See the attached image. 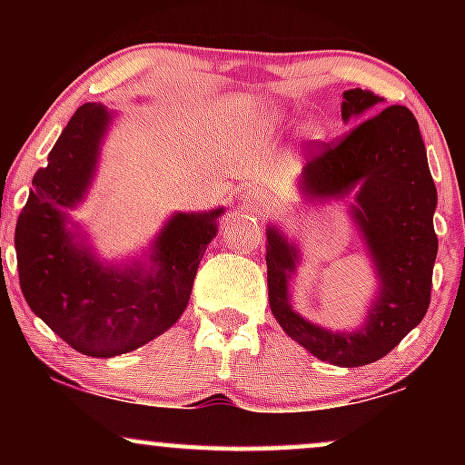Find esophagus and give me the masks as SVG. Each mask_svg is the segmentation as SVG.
I'll use <instances>...</instances> for the list:
<instances>
[{
  "mask_svg": "<svg viewBox=\"0 0 465 465\" xmlns=\"http://www.w3.org/2000/svg\"><path fill=\"white\" fill-rule=\"evenodd\" d=\"M242 203L247 207H253V210H258V207H264L266 203H269V199L260 194V192H244Z\"/></svg>",
  "mask_w": 465,
  "mask_h": 465,
  "instance_id": "1",
  "label": "esophagus"
}]
</instances>
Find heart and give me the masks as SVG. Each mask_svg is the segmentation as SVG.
<instances>
[{"instance_id":"b5f03b06","label":"heart","mask_w":465,"mask_h":465,"mask_svg":"<svg viewBox=\"0 0 465 465\" xmlns=\"http://www.w3.org/2000/svg\"><path fill=\"white\" fill-rule=\"evenodd\" d=\"M269 126H271V129H275V131L292 129V126H297V120H292V117H288V115L275 114V115L269 117ZM308 137H311V140H322L323 131L319 129V126H308Z\"/></svg>"}]
</instances>
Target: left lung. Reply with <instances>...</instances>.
Returning <instances> with one entry per match:
<instances>
[{"label":"left lung","instance_id":"1","mask_svg":"<svg viewBox=\"0 0 465 465\" xmlns=\"http://www.w3.org/2000/svg\"><path fill=\"white\" fill-rule=\"evenodd\" d=\"M373 92L348 89L341 117L351 126L334 146L303 165L300 194L323 203L354 194L350 216L370 255L378 288L362 323L328 330L292 308L291 280L302 253L280 227H266V280L271 311L282 330L317 359L361 367L387 356L424 319L437 255L430 177L418 120L407 106H387ZM363 122L361 123L360 120Z\"/></svg>","mask_w":465,"mask_h":465}]
</instances>
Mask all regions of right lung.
<instances>
[{
	"mask_svg": "<svg viewBox=\"0 0 465 465\" xmlns=\"http://www.w3.org/2000/svg\"><path fill=\"white\" fill-rule=\"evenodd\" d=\"M115 115L100 103L78 106L47 165L35 173L15 229L19 284L30 311L67 345L95 359L142 348L179 322L225 212H174L146 258L100 260L69 212L92 188Z\"/></svg>",
	"mask_w": 465,
	"mask_h": 465,
	"instance_id": "add662e5",
	"label": "right lung"
}]
</instances>
